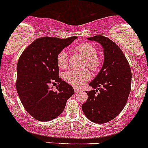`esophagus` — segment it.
Masks as SVG:
<instances>
[{
  "label": "esophagus",
  "mask_w": 148,
  "mask_h": 148,
  "mask_svg": "<svg viewBox=\"0 0 148 148\" xmlns=\"http://www.w3.org/2000/svg\"><path fill=\"white\" fill-rule=\"evenodd\" d=\"M80 91H81V89H78V88L77 87H74V92H75V93L78 92H80Z\"/></svg>",
  "instance_id": "esophagus-1"
}]
</instances>
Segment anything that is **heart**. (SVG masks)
Segmentation results:
<instances>
[{
	"instance_id": "1",
	"label": "heart",
	"mask_w": 148,
	"mask_h": 148,
	"mask_svg": "<svg viewBox=\"0 0 148 148\" xmlns=\"http://www.w3.org/2000/svg\"><path fill=\"white\" fill-rule=\"evenodd\" d=\"M75 50L86 58L85 67H87L92 72L100 70L103 64L101 56L97 54V49L93 45L88 42H83L78 45ZM56 64L61 69H66L68 67V55L64 51H59L56 56ZM64 81L75 87H81L91 78V74L86 69L81 70H70L64 74Z\"/></svg>"
}]
</instances>
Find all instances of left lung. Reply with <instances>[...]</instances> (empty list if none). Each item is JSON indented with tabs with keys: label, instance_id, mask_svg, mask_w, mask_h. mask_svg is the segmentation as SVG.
Listing matches in <instances>:
<instances>
[{
	"label": "left lung",
	"instance_id": "left-lung-1",
	"mask_svg": "<svg viewBox=\"0 0 148 148\" xmlns=\"http://www.w3.org/2000/svg\"><path fill=\"white\" fill-rule=\"evenodd\" d=\"M88 40L99 42L103 47L104 63L100 73L86 91L88 99L81 108L92 122L103 124L114 119L128 101L131 88V70L119 46L109 38L101 35Z\"/></svg>",
	"mask_w": 148,
	"mask_h": 148
}]
</instances>
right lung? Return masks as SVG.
I'll return each instance as SVG.
<instances>
[{
	"label": "right lung",
	"instance_id": "1",
	"mask_svg": "<svg viewBox=\"0 0 148 148\" xmlns=\"http://www.w3.org/2000/svg\"><path fill=\"white\" fill-rule=\"evenodd\" d=\"M76 38H38L19 58L17 92L27 112L39 121H50L57 117L74 94L73 88L59 78L56 56ZM56 83L59 84L55 91L49 86Z\"/></svg>",
	"mask_w": 148,
	"mask_h": 148
}]
</instances>
